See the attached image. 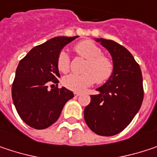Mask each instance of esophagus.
I'll list each match as a JSON object with an SVG mask.
<instances>
[{"mask_svg": "<svg viewBox=\"0 0 157 157\" xmlns=\"http://www.w3.org/2000/svg\"><path fill=\"white\" fill-rule=\"evenodd\" d=\"M74 94H75V97H78V96H80V95H81V93H77V92H75V93H74Z\"/></svg>", "mask_w": 157, "mask_h": 157, "instance_id": "34e87169", "label": "esophagus"}]
</instances>
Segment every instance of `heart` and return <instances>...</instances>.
I'll list each match as a JSON object with an SVG mask.
<instances>
[{"mask_svg":"<svg viewBox=\"0 0 157 157\" xmlns=\"http://www.w3.org/2000/svg\"><path fill=\"white\" fill-rule=\"evenodd\" d=\"M75 51L79 56L87 60L84 74H70L63 79V84L66 88L81 92L92 85L96 81L103 83L110 78L113 73V63L105 56L102 50L91 40H84L75 47ZM57 68L60 72L66 73L70 68V56L68 53L62 50L57 56Z\"/></svg>","mask_w":157,"mask_h":157,"instance_id":"b5f03b06","label":"heart"}]
</instances>
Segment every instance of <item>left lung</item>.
Here are the masks:
<instances>
[{
	"mask_svg": "<svg viewBox=\"0 0 157 157\" xmlns=\"http://www.w3.org/2000/svg\"><path fill=\"white\" fill-rule=\"evenodd\" d=\"M109 52L113 73L91 95L84 121L97 135L114 136L126 128L141 107L144 90L142 73L131 53L113 40L94 38Z\"/></svg>",
	"mask_w": 157,
	"mask_h": 157,
	"instance_id": "1",
	"label": "left lung"
}]
</instances>
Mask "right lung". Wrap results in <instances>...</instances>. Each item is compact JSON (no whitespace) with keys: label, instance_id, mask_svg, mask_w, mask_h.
Masks as SVG:
<instances>
[{"label":"right lung","instance_id":"obj_1","mask_svg":"<svg viewBox=\"0 0 157 157\" xmlns=\"http://www.w3.org/2000/svg\"><path fill=\"white\" fill-rule=\"evenodd\" d=\"M76 37H53L32 48L20 61L11 95L18 114L29 127L36 129L50 127L58 120L64 104L74 97L70 90L54 86L60 77L56 64L58 54ZM51 82L54 84L49 90L47 87Z\"/></svg>","mask_w":157,"mask_h":157}]
</instances>
